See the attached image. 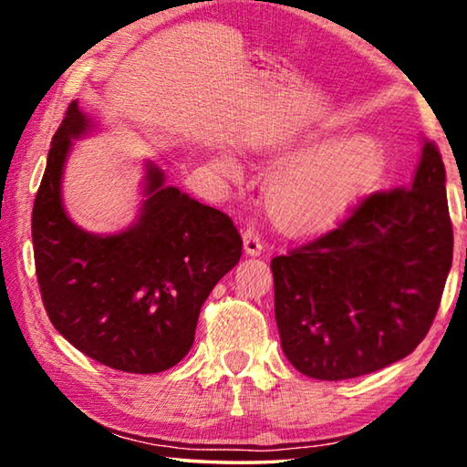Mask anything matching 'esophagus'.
I'll use <instances>...</instances> for the list:
<instances>
[{
  "instance_id": "34e87169",
  "label": "esophagus",
  "mask_w": 467,
  "mask_h": 467,
  "mask_svg": "<svg viewBox=\"0 0 467 467\" xmlns=\"http://www.w3.org/2000/svg\"><path fill=\"white\" fill-rule=\"evenodd\" d=\"M243 244H244V253H247V255H259V253H262V249H264L262 236H259L255 228H251V226L244 228Z\"/></svg>"
}]
</instances>
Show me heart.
<instances>
[{
    "label": "heart",
    "instance_id": "heart-1",
    "mask_svg": "<svg viewBox=\"0 0 467 467\" xmlns=\"http://www.w3.org/2000/svg\"><path fill=\"white\" fill-rule=\"evenodd\" d=\"M284 158H298L272 179L267 208L280 224L295 231L321 228L357 205L387 169L385 146L377 138L337 141L309 133L278 146ZM228 172L234 167L228 164Z\"/></svg>",
    "mask_w": 467,
    "mask_h": 467
}]
</instances>
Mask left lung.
<instances>
[{"label": "left lung", "mask_w": 467, "mask_h": 467, "mask_svg": "<svg viewBox=\"0 0 467 467\" xmlns=\"http://www.w3.org/2000/svg\"><path fill=\"white\" fill-rule=\"evenodd\" d=\"M451 259L445 164L426 141L410 187L362 197L336 228L272 259L290 365L342 381L408 357L429 334Z\"/></svg>", "instance_id": "left-lung-1"}]
</instances>
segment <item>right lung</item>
Masks as SVG:
<instances>
[{
	"label": "right lung",
	"mask_w": 467,
	"mask_h": 467,
	"mask_svg": "<svg viewBox=\"0 0 467 467\" xmlns=\"http://www.w3.org/2000/svg\"><path fill=\"white\" fill-rule=\"evenodd\" d=\"M90 121L69 102L33 205L36 280L55 329L86 357L123 373H161L193 346L216 282L239 264L243 239L224 212L164 185L148 164L138 223L110 236L84 233L61 205L72 140Z\"/></svg>",
	"instance_id": "right-lung-1"
}]
</instances>
